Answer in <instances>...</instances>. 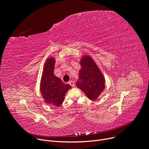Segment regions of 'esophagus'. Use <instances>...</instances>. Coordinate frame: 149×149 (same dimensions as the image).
<instances>
[{
  "label": "esophagus",
  "instance_id": "esophagus-1",
  "mask_svg": "<svg viewBox=\"0 0 149 149\" xmlns=\"http://www.w3.org/2000/svg\"><path fill=\"white\" fill-rule=\"evenodd\" d=\"M69 84L72 87H74L75 86V84H74V82L73 81H70L69 82Z\"/></svg>",
  "mask_w": 149,
  "mask_h": 149
}]
</instances>
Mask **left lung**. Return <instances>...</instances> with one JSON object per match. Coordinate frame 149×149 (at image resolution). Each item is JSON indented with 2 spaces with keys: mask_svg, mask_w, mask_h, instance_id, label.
<instances>
[{
  "mask_svg": "<svg viewBox=\"0 0 149 149\" xmlns=\"http://www.w3.org/2000/svg\"><path fill=\"white\" fill-rule=\"evenodd\" d=\"M79 80L77 86L84 92L90 100H95L105 88L103 75L91 57L86 56L80 61Z\"/></svg>",
  "mask_w": 149,
  "mask_h": 149,
  "instance_id": "obj_1",
  "label": "left lung"
}]
</instances>
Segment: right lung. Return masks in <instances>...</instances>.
Instances as JSON below:
<instances>
[{
	"instance_id": "right-lung-1",
	"label": "right lung",
	"mask_w": 149,
	"mask_h": 149,
	"mask_svg": "<svg viewBox=\"0 0 149 149\" xmlns=\"http://www.w3.org/2000/svg\"><path fill=\"white\" fill-rule=\"evenodd\" d=\"M55 59L50 57L45 62L40 83V92L45 103L56 107L60 106L64 101L69 84L63 83L54 74Z\"/></svg>"
}]
</instances>
